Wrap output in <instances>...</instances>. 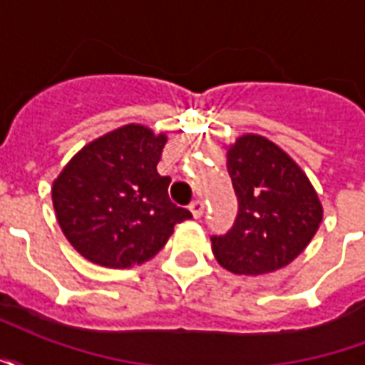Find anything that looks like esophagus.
Wrapping results in <instances>:
<instances>
[{
    "instance_id": "esophagus-1",
    "label": "esophagus",
    "mask_w": 365,
    "mask_h": 365,
    "mask_svg": "<svg viewBox=\"0 0 365 365\" xmlns=\"http://www.w3.org/2000/svg\"><path fill=\"white\" fill-rule=\"evenodd\" d=\"M190 211H191V215L195 217V219H199V217L203 215V211H205V205H203V201H199V199H195V201H191V203H190Z\"/></svg>"
}]
</instances>
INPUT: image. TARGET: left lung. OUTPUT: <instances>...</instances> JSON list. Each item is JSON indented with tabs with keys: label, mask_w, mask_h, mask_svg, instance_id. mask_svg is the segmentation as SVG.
Instances as JSON below:
<instances>
[{
	"label": "left lung",
	"mask_w": 365,
	"mask_h": 365,
	"mask_svg": "<svg viewBox=\"0 0 365 365\" xmlns=\"http://www.w3.org/2000/svg\"><path fill=\"white\" fill-rule=\"evenodd\" d=\"M227 170L237 217L225 235H213L217 262L232 274L260 275L287 266L305 250L322 221V207L303 170L258 135L230 146Z\"/></svg>",
	"instance_id": "1"
}]
</instances>
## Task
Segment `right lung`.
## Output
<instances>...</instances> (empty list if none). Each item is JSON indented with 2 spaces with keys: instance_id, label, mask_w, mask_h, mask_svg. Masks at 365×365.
<instances>
[{
  "instance_id": "add662e5",
  "label": "right lung",
  "mask_w": 365,
  "mask_h": 365,
  "mask_svg": "<svg viewBox=\"0 0 365 365\" xmlns=\"http://www.w3.org/2000/svg\"><path fill=\"white\" fill-rule=\"evenodd\" d=\"M164 146V135L127 125L83 146L56 178V219L83 258L105 268L143 264L191 219L168 197L170 178L156 172Z\"/></svg>"
}]
</instances>
